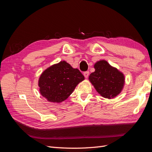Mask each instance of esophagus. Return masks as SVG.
Returning a JSON list of instances; mask_svg holds the SVG:
<instances>
[{"instance_id": "obj_1", "label": "esophagus", "mask_w": 152, "mask_h": 152, "mask_svg": "<svg viewBox=\"0 0 152 152\" xmlns=\"http://www.w3.org/2000/svg\"><path fill=\"white\" fill-rule=\"evenodd\" d=\"M89 75V72L88 71H86V72H85L84 73V77H85L86 78L88 77Z\"/></svg>"}]
</instances>
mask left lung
Segmentation results:
<instances>
[{
  "mask_svg": "<svg viewBox=\"0 0 152 152\" xmlns=\"http://www.w3.org/2000/svg\"><path fill=\"white\" fill-rule=\"evenodd\" d=\"M95 72L89 79L98 93L103 97L110 99L121 93L124 84V76L107 61L101 60L94 65Z\"/></svg>",
  "mask_w": 152,
  "mask_h": 152,
  "instance_id": "left-lung-1",
  "label": "left lung"
}]
</instances>
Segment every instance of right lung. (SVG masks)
Listing matches in <instances>:
<instances>
[{
  "mask_svg": "<svg viewBox=\"0 0 152 152\" xmlns=\"http://www.w3.org/2000/svg\"><path fill=\"white\" fill-rule=\"evenodd\" d=\"M84 77L65 61L46 69L39 80L40 93L49 102L60 103L70 96Z\"/></svg>",
  "mask_w": 152,
  "mask_h": 152,
  "instance_id": "right-lung-1",
  "label": "right lung"
}]
</instances>
